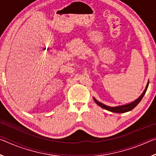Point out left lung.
Masks as SVG:
<instances>
[{"instance_id": "obj_1", "label": "left lung", "mask_w": 156, "mask_h": 156, "mask_svg": "<svg viewBox=\"0 0 156 156\" xmlns=\"http://www.w3.org/2000/svg\"><path fill=\"white\" fill-rule=\"evenodd\" d=\"M149 81H148L146 87H145L144 91L142 92V94L139 96V98H137L136 100H134V101L129 102V103H128V104H125L123 105H118V106H116V107H110V106H107V105L102 103V102H100L99 101H98V100L95 98H94V100L95 101V102H96V103L98 105V106L102 107V109H105L107 111H109V112H111L118 113H125V112H129V111H131L133 109V108H135L137 105H138V104L141 101L142 98H143L145 93H146L147 89L148 88V86H149Z\"/></svg>"}]
</instances>
